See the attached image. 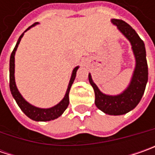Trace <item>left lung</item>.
Returning a JSON list of instances; mask_svg holds the SVG:
<instances>
[{"mask_svg":"<svg viewBox=\"0 0 155 155\" xmlns=\"http://www.w3.org/2000/svg\"><path fill=\"white\" fill-rule=\"evenodd\" d=\"M111 23L129 41L134 53L135 66L130 83L122 93L112 96L104 94L99 90L91 73H89V82L94 89L95 104L99 110L107 115L121 116L134 110L140 103L148 79V70L145 44L137 33L125 21L112 19Z\"/></svg>","mask_w":155,"mask_h":155,"instance_id":"left-lung-1","label":"left lung"}]
</instances>
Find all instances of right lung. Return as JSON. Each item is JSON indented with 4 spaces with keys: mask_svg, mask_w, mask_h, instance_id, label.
Here are the masks:
<instances>
[{
    "mask_svg": "<svg viewBox=\"0 0 155 155\" xmlns=\"http://www.w3.org/2000/svg\"><path fill=\"white\" fill-rule=\"evenodd\" d=\"M37 24H39V23L38 22L34 23L33 25L28 27L27 30L21 34L19 39H18V41H17V43H16L14 51H12V53H11L10 61H9V87H10V91H11L13 97L15 98L16 103L18 104V106L21 108V110L24 112V114L26 116H28L30 119H32L33 121H36V122H47V121H51V120L58 118L59 116H62V114L64 112V110L67 109L69 102H70L69 101V92H70L71 87L73 82H74L76 74H77V71L78 70L79 66H76L73 69L65 95H64V98L58 104L52 106L51 108H47V109L39 108V107H36L33 104H29L27 100L21 96V94L19 91L17 86H16L15 78V56L16 50H17V48L19 46V44L21 42L24 33H26L27 30H29L30 28L36 26Z\"/></svg>",
    "mask_w": 155,
    "mask_h": 155,
    "instance_id": "right-lung-1",
    "label": "right lung"
}]
</instances>
